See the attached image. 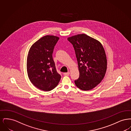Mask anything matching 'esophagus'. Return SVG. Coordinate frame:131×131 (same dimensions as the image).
<instances>
[{"mask_svg": "<svg viewBox=\"0 0 131 131\" xmlns=\"http://www.w3.org/2000/svg\"><path fill=\"white\" fill-rule=\"evenodd\" d=\"M63 75L65 76H68L70 75V72H67V73H63Z\"/></svg>", "mask_w": 131, "mask_h": 131, "instance_id": "1", "label": "esophagus"}]
</instances>
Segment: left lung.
<instances>
[{
    "label": "left lung",
    "instance_id": "8db88e82",
    "mask_svg": "<svg viewBox=\"0 0 131 131\" xmlns=\"http://www.w3.org/2000/svg\"><path fill=\"white\" fill-rule=\"evenodd\" d=\"M67 39L74 47L80 73L75 84L84 91L91 90L100 83L106 74L107 59L104 48L99 41L85 34Z\"/></svg>",
    "mask_w": 131,
    "mask_h": 131
}]
</instances>
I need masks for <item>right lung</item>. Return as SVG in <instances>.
<instances>
[{
    "instance_id": "1",
    "label": "right lung",
    "mask_w": 131,
    "mask_h": 131,
    "mask_svg": "<svg viewBox=\"0 0 131 131\" xmlns=\"http://www.w3.org/2000/svg\"><path fill=\"white\" fill-rule=\"evenodd\" d=\"M59 38L46 35L31 46L27 57V72L31 83L38 89L49 91L58 85L61 75L52 58L54 46Z\"/></svg>"
}]
</instances>
